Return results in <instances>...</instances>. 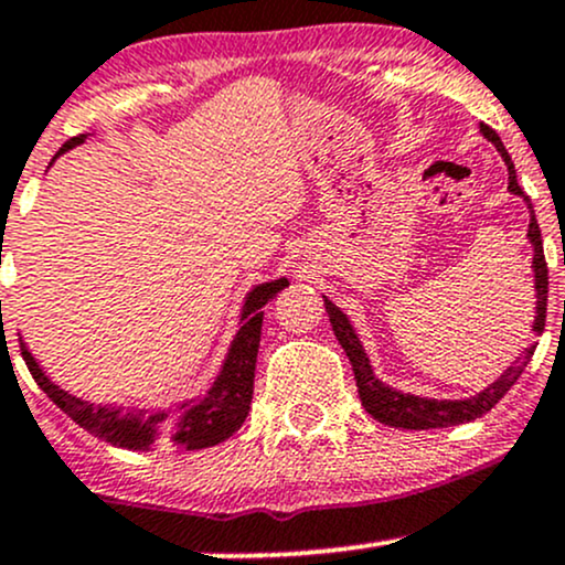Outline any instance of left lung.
Returning a JSON list of instances; mask_svg holds the SVG:
<instances>
[{
  "label": "left lung",
  "instance_id": "left-lung-1",
  "mask_svg": "<svg viewBox=\"0 0 565 565\" xmlns=\"http://www.w3.org/2000/svg\"><path fill=\"white\" fill-rule=\"evenodd\" d=\"M479 131H482L488 142L495 145V150L501 153L503 163H507L509 191H512L514 196L523 199V202L527 204V212H531V223H527V239H531V247H533V288H536V320H533V333L539 337V333L544 331V318H547V260H544L542 232H539L536 215H533V207H531V199L525 196V191L518 183V169H514L512 156H509L507 148H503L501 137L484 124L479 126ZM323 301H326V312H329V318H331L333 333H337L339 344H342L344 353H348V358H350V363H353V374H355V385H358V396H361V404L366 406V412L374 417V420L385 423V426H393V428L428 430V428H450V426H460V423L477 420V417H482L484 412H490L495 404L501 402L503 393H507L509 387L518 382L520 372H523V366L527 363V358H531L533 350H536V342H533L531 348H525L523 361H520L518 366L507 369L499 380L490 382V385L484 387V391H479L477 396L423 398V396H415V393H402V391H396V387L385 385V382L374 374L366 350H363L361 339H358V333L353 329V323H350L348 315L333 305V301L326 299V296H323Z\"/></svg>",
  "mask_w": 565,
  "mask_h": 565
}]
</instances>
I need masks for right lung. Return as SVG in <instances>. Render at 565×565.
I'll list each match as a JSON object with an SVG mask.
<instances>
[{
    "label": "right lung",
    "mask_w": 565,
    "mask_h": 565,
    "mask_svg": "<svg viewBox=\"0 0 565 565\" xmlns=\"http://www.w3.org/2000/svg\"><path fill=\"white\" fill-rule=\"evenodd\" d=\"M88 135L72 137L58 150V156L72 150L75 145L86 142ZM288 288V280L260 282L245 296V305L239 312V329H236L226 361L207 391L196 398L172 406V409H126L124 406L90 404L72 396L70 391L58 387L47 377L29 353L21 339V355L26 361L29 372L42 391L47 393L53 404L70 415L72 420L88 434L110 441L126 450H153V447H178V450H204L226 441L234 430H239L250 412L253 380H256V358L260 344V323H264V307Z\"/></svg>",
    "instance_id": "add662e5"
}]
</instances>
